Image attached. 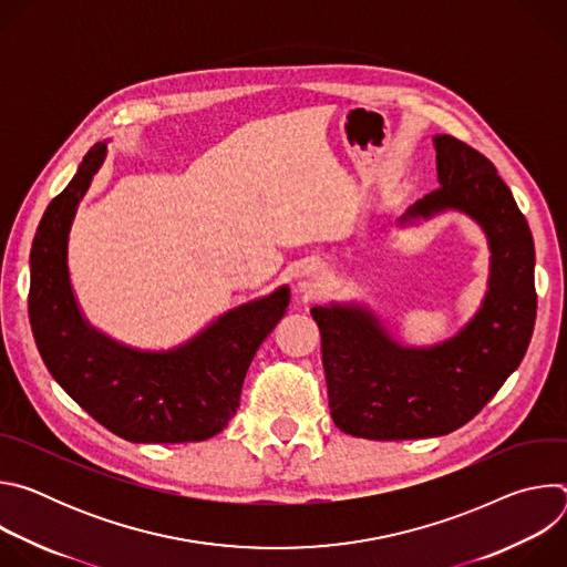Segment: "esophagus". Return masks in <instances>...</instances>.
<instances>
[{"mask_svg": "<svg viewBox=\"0 0 567 567\" xmlns=\"http://www.w3.org/2000/svg\"><path fill=\"white\" fill-rule=\"evenodd\" d=\"M328 285V274L320 265H307L298 274V289L305 296H318Z\"/></svg>", "mask_w": 567, "mask_h": 567, "instance_id": "esophagus-1", "label": "esophagus"}]
</instances>
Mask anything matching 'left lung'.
<instances>
[{"label":"left lung","mask_w":567,"mask_h":567,"mask_svg":"<svg viewBox=\"0 0 567 567\" xmlns=\"http://www.w3.org/2000/svg\"><path fill=\"white\" fill-rule=\"evenodd\" d=\"M440 188L399 224L444 210L468 215L487 235L489 289L475 316L433 348L396 343L361 305L313 307L334 424L365 440L446 435L473 420L520 365L536 320L534 239L492 161L449 134L433 138Z\"/></svg>","instance_id":"obj_1"}]
</instances>
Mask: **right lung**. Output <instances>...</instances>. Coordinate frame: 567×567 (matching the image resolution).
Instances as JSON below:
<instances>
[{"label":"right lung","mask_w":567,"mask_h":567,"mask_svg":"<svg viewBox=\"0 0 567 567\" xmlns=\"http://www.w3.org/2000/svg\"><path fill=\"white\" fill-rule=\"evenodd\" d=\"M105 154L107 143L85 154L33 237L29 318L35 346L64 392L114 435L138 444L208 440L235 415L247 370L287 311L289 287L221 313L168 352L127 348L92 328L71 289L66 245Z\"/></svg>","instance_id":"obj_1"}]
</instances>
